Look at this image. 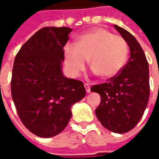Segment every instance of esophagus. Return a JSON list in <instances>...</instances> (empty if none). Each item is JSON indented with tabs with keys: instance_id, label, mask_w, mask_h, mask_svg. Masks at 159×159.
I'll return each mask as SVG.
<instances>
[{
	"instance_id": "obj_1",
	"label": "esophagus",
	"mask_w": 159,
	"mask_h": 159,
	"mask_svg": "<svg viewBox=\"0 0 159 159\" xmlns=\"http://www.w3.org/2000/svg\"><path fill=\"white\" fill-rule=\"evenodd\" d=\"M84 87H85V89H86V92H87V93H89V92H90V87H89V84H84Z\"/></svg>"
}]
</instances>
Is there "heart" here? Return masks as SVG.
I'll return each mask as SVG.
<instances>
[{"label": "heart", "mask_w": 159, "mask_h": 159, "mask_svg": "<svg viewBox=\"0 0 159 159\" xmlns=\"http://www.w3.org/2000/svg\"><path fill=\"white\" fill-rule=\"evenodd\" d=\"M129 46L124 37L111 31L98 28L81 34L75 45L64 48L66 66L73 76H77L89 60L90 70L101 79L116 75L125 67Z\"/></svg>", "instance_id": "obj_1"}]
</instances>
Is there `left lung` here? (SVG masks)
<instances>
[{
  "label": "left lung",
  "mask_w": 159,
  "mask_h": 159,
  "mask_svg": "<svg viewBox=\"0 0 159 159\" xmlns=\"http://www.w3.org/2000/svg\"><path fill=\"white\" fill-rule=\"evenodd\" d=\"M126 40L130 57L124 69L106 83L93 85L90 90L101 97L95 111L99 122L115 133H125L138 125L150 98L149 64L137 39L125 29L114 25Z\"/></svg>",
  "instance_id": "obj_1"
}]
</instances>
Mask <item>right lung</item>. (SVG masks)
I'll return each mask as SVG.
<instances>
[{
  "instance_id": "1",
  "label": "right lung",
  "mask_w": 159,
  "mask_h": 159,
  "mask_svg": "<svg viewBox=\"0 0 159 159\" xmlns=\"http://www.w3.org/2000/svg\"><path fill=\"white\" fill-rule=\"evenodd\" d=\"M72 30L45 27L26 42L15 58L11 95L27 129L41 138L61 133L71 117V106L86 95L84 83L61 72L63 47Z\"/></svg>"
}]
</instances>
